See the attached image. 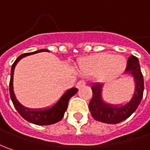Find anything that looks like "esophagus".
Instances as JSON below:
<instances>
[{
  "label": "esophagus",
  "mask_w": 150,
  "mask_h": 150,
  "mask_svg": "<svg viewBox=\"0 0 150 150\" xmlns=\"http://www.w3.org/2000/svg\"><path fill=\"white\" fill-rule=\"evenodd\" d=\"M86 85V82H84V81H79L78 83H77V88H81L82 87H83Z\"/></svg>",
  "instance_id": "34e87169"
}]
</instances>
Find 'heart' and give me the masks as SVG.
Here are the masks:
<instances>
[{
	"mask_svg": "<svg viewBox=\"0 0 150 150\" xmlns=\"http://www.w3.org/2000/svg\"><path fill=\"white\" fill-rule=\"evenodd\" d=\"M84 75H98L104 72L108 77L115 78L124 72L126 61L123 57L108 53H101L94 57H85L79 63Z\"/></svg>",
	"mask_w": 150,
	"mask_h": 150,
	"instance_id": "b5f03b06",
	"label": "heart"
}]
</instances>
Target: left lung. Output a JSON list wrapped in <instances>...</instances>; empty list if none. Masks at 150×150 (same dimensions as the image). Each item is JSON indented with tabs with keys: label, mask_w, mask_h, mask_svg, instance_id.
I'll use <instances>...</instances> for the list:
<instances>
[{
	"label": "left lung",
	"mask_w": 150,
	"mask_h": 150,
	"mask_svg": "<svg viewBox=\"0 0 150 150\" xmlns=\"http://www.w3.org/2000/svg\"><path fill=\"white\" fill-rule=\"evenodd\" d=\"M126 73H129L134 78L135 89L129 102L123 105L110 104L105 103L102 97L103 84L96 83L92 85L93 98L90 101V112L94 119L105 124H118L129 117L139 105L144 94V78L140 69L139 59L134 56H130L128 59Z\"/></svg>",
	"instance_id": "obj_1"
}]
</instances>
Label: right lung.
Listing matches in <instances>:
<instances>
[{
    "label": "right lung",
    "mask_w": 150,
    "mask_h": 150,
    "mask_svg": "<svg viewBox=\"0 0 150 150\" xmlns=\"http://www.w3.org/2000/svg\"><path fill=\"white\" fill-rule=\"evenodd\" d=\"M41 52H48L47 49H41L33 52H28L19 56L16 60L12 64L11 70V80H10V96L11 99L13 103L15 108L17 110V112L20 113V115L26 119V121L32 123V124H37V125H49V124H55L59 122L62 118H63L64 112H66L68 101L74 94L77 93L78 89L75 88H70L67 91L66 93L62 96L60 99L55 103L53 106L48 108H43V109H31L26 107L22 106L20 103L17 101L16 96H15L14 91H13V74H14L15 67L19 61L26 56L35 54Z\"/></svg>",
    "instance_id": "1"
}]
</instances>
